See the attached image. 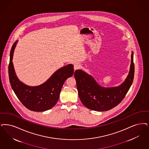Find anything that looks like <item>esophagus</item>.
<instances>
[{"label": "esophagus", "mask_w": 149, "mask_h": 149, "mask_svg": "<svg viewBox=\"0 0 149 149\" xmlns=\"http://www.w3.org/2000/svg\"><path fill=\"white\" fill-rule=\"evenodd\" d=\"M80 68H81V65L79 63H75L74 65V69L75 70H77V69H79Z\"/></svg>", "instance_id": "34e87169"}]
</instances>
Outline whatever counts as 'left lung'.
<instances>
[{"instance_id":"left-lung-1","label":"left lung","mask_w":149,"mask_h":149,"mask_svg":"<svg viewBox=\"0 0 149 149\" xmlns=\"http://www.w3.org/2000/svg\"><path fill=\"white\" fill-rule=\"evenodd\" d=\"M131 54L130 72L125 81L119 86L104 88L95 79L81 70H77L74 77L77 82L78 95L85 107L97 111H105L113 109L124 99L133 82L135 67Z\"/></svg>"}]
</instances>
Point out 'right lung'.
<instances>
[{"label": "right lung", "mask_w": 149, "mask_h": 149, "mask_svg": "<svg viewBox=\"0 0 149 149\" xmlns=\"http://www.w3.org/2000/svg\"><path fill=\"white\" fill-rule=\"evenodd\" d=\"M17 42H15L12 46L8 66L9 81L12 89L18 99L29 110L38 112L49 110L58 101L61 90L66 80L73 75L74 66L69 64L60 68L42 85L28 86L18 79L12 62Z\"/></svg>", "instance_id": "right-lung-1"}]
</instances>
